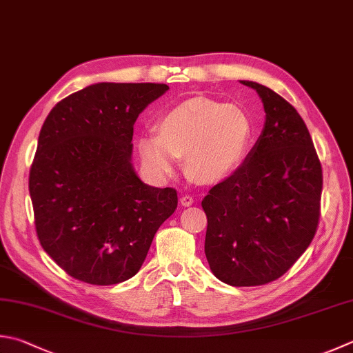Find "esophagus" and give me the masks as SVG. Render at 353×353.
<instances>
[{"mask_svg": "<svg viewBox=\"0 0 353 353\" xmlns=\"http://www.w3.org/2000/svg\"><path fill=\"white\" fill-rule=\"evenodd\" d=\"M179 201H181V205H184V208H189V205L195 203V199H194V196H190V195H183Z\"/></svg>", "mask_w": 353, "mask_h": 353, "instance_id": "1", "label": "esophagus"}]
</instances>
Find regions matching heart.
I'll return each mask as SVG.
<instances>
[{
    "label": "heart",
    "mask_w": 353,
    "mask_h": 353,
    "mask_svg": "<svg viewBox=\"0 0 353 353\" xmlns=\"http://www.w3.org/2000/svg\"><path fill=\"white\" fill-rule=\"evenodd\" d=\"M158 132L138 139L145 168L157 176L174 174L185 157L188 174L201 183L228 178L243 164L255 128L243 108L209 98H192L159 118Z\"/></svg>",
    "instance_id": "1"
}]
</instances>
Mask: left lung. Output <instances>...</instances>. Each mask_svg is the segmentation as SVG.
<instances>
[{"label":"left lung","mask_w":353,"mask_h":353,"mask_svg":"<svg viewBox=\"0 0 353 353\" xmlns=\"http://www.w3.org/2000/svg\"><path fill=\"white\" fill-rule=\"evenodd\" d=\"M263 99L265 124L245 163L201 201L204 252L214 275L236 288L278 280L314 239L323 169L294 105L265 85L241 81Z\"/></svg>","instance_id":"1"}]
</instances>
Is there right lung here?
I'll return each mask as SVG.
<instances>
[{"label":"right lung","instance_id":"1","mask_svg":"<svg viewBox=\"0 0 353 353\" xmlns=\"http://www.w3.org/2000/svg\"><path fill=\"white\" fill-rule=\"evenodd\" d=\"M168 89L92 84L46 118L29 174L33 218L39 244L75 280L110 285L137 275L176 209V190L144 184L130 163L138 115Z\"/></svg>","mask_w":353,"mask_h":353}]
</instances>
